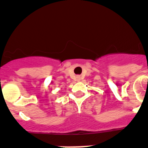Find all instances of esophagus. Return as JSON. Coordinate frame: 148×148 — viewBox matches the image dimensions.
<instances>
[{"label": "esophagus", "instance_id": "esophagus-1", "mask_svg": "<svg viewBox=\"0 0 148 148\" xmlns=\"http://www.w3.org/2000/svg\"><path fill=\"white\" fill-rule=\"evenodd\" d=\"M77 78L78 80H80V77H77Z\"/></svg>", "mask_w": 148, "mask_h": 148}]
</instances>
